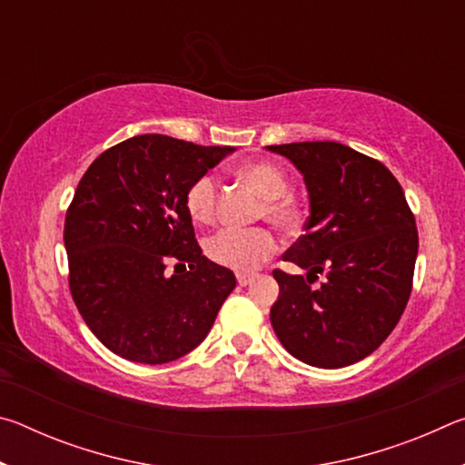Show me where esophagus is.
<instances>
[{"instance_id":"1","label":"esophagus","mask_w":465,"mask_h":465,"mask_svg":"<svg viewBox=\"0 0 465 465\" xmlns=\"http://www.w3.org/2000/svg\"><path fill=\"white\" fill-rule=\"evenodd\" d=\"M235 279H238V285L246 287V285H250L252 279H254V274H252V272H238V274H235Z\"/></svg>"}]
</instances>
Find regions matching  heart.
Listing matches in <instances>:
<instances>
[{
  "mask_svg": "<svg viewBox=\"0 0 465 465\" xmlns=\"http://www.w3.org/2000/svg\"><path fill=\"white\" fill-rule=\"evenodd\" d=\"M235 174L262 196L256 213L258 219H269L281 232H295L302 225V203L293 193H289V176L281 166L272 162H250L242 163ZM184 207L194 223L213 225L219 209L217 178L213 174L196 176L186 188ZM274 248L277 240L269 227H250V230L227 227L204 242V254L209 256V261L240 272L256 269L264 258L272 254Z\"/></svg>",
  "mask_w": 465,
  "mask_h": 465,
  "instance_id": "heart-1",
  "label": "heart"
}]
</instances>
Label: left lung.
Listing matches in <instances>:
<instances>
[{"label": "left lung", "mask_w": 465, "mask_h": 465, "mask_svg": "<svg viewBox=\"0 0 465 465\" xmlns=\"http://www.w3.org/2000/svg\"><path fill=\"white\" fill-rule=\"evenodd\" d=\"M289 157L310 193L305 233L282 261L308 277L272 271L271 324L303 363L338 369L380 346L411 299L419 232L402 186L381 162L336 141L269 145ZM318 273L327 281L311 282Z\"/></svg>", "instance_id": "8db88e82"}]
</instances>
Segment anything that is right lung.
<instances>
[{"mask_svg": "<svg viewBox=\"0 0 465 465\" xmlns=\"http://www.w3.org/2000/svg\"><path fill=\"white\" fill-rule=\"evenodd\" d=\"M230 152L137 135L100 153L82 176L63 230L69 291L114 355L162 365L209 334L235 277L203 256L184 194ZM168 260L177 262L172 278L163 272Z\"/></svg>", "mask_w": 465, "mask_h": 465, "instance_id": "add662e5", "label": "right lung"}]
</instances>
